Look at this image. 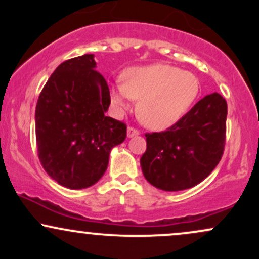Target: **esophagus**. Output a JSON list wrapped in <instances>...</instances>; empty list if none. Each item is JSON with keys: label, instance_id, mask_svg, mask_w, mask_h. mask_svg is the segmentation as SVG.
Wrapping results in <instances>:
<instances>
[{"label": "esophagus", "instance_id": "34e87169", "mask_svg": "<svg viewBox=\"0 0 259 259\" xmlns=\"http://www.w3.org/2000/svg\"><path fill=\"white\" fill-rule=\"evenodd\" d=\"M139 134H140V132L138 129H134V127H132V126L127 127V130H126L127 138H134V136L139 135Z\"/></svg>", "mask_w": 259, "mask_h": 259}]
</instances>
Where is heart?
<instances>
[{
  "label": "heart",
  "mask_w": 259,
  "mask_h": 259,
  "mask_svg": "<svg viewBox=\"0 0 259 259\" xmlns=\"http://www.w3.org/2000/svg\"><path fill=\"white\" fill-rule=\"evenodd\" d=\"M200 94L195 74L169 64L133 67L121 74V84L111 89L112 103L126 108L127 100L138 101V115L145 126L164 130L178 123Z\"/></svg>",
  "instance_id": "heart-1"
}]
</instances>
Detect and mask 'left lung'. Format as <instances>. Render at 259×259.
<instances>
[{"label": "left lung", "mask_w": 259, "mask_h": 259, "mask_svg": "<svg viewBox=\"0 0 259 259\" xmlns=\"http://www.w3.org/2000/svg\"><path fill=\"white\" fill-rule=\"evenodd\" d=\"M227 114V101L214 92L165 132L146 134L140 164L148 183L164 191H181L206 179L223 156Z\"/></svg>", "instance_id": "left-lung-1"}]
</instances>
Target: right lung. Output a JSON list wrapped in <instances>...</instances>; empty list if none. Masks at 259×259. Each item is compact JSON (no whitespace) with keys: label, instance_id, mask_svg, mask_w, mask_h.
<instances>
[{"label":"right lung","instance_id":"right-lung-1","mask_svg":"<svg viewBox=\"0 0 259 259\" xmlns=\"http://www.w3.org/2000/svg\"><path fill=\"white\" fill-rule=\"evenodd\" d=\"M94 55L68 59L47 80L35 109L38 159L59 185L72 190L96 184L126 125L106 117L111 95Z\"/></svg>","mask_w":259,"mask_h":259}]
</instances>
